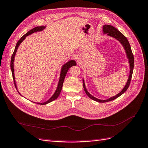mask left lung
Wrapping results in <instances>:
<instances>
[{
	"instance_id": "left-lung-1",
	"label": "left lung",
	"mask_w": 148,
	"mask_h": 148,
	"mask_svg": "<svg viewBox=\"0 0 148 148\" xmlns=\"http://www.w3.org/2000/svg\"><path fill=\"white\" fill-rule=\"evenodd\" d=\"M103 32L104 35H105L106 34L107 36L113 38H115L116 40H118L119 42L122 44V45L123 46V49H124V50L125 51L127 57V58H128L129 66H130V72H129V75L127 81L125 86L123 87L122 90L117 95H116L115 96H113V97H110V98L106 99H98L97 98L93 97L92 95H91L90 92L88 91L86 88L84 78L82 79L84 90V91L86 93V95H88V97L89 98H90L91 99H92V100H95V101L99 102V103H105V102L112 101V100H113V99L117 98L118 97H120V96H121L122 94L124 93V92L127 91V90L128 89L129 85H130V81H131V78H132V75L134 66V56H133V53L132 52L131 47H130V43L129 42L128 40L127 39V38L124 35H123L122 33L120 32L117 29L115 28V27H113V26H111L110 25H105L103 26Z\"/></svg>"
}]
</instances>
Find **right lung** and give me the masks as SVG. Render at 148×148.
<instances>
[{
  "mask_svg": "<svg viewBox=\"0 0 148 148\" xmlns=\"http://www.w3.org/2000/svg\"><path fill=\"white\" fill-rule=\"evenodd\" d=\"M45 28H46V26H37V27H34L33 29L29 31V32H27V33H26L25 35H23L21 38V39L18 41V43H16V47H15L14 51V53H13L12 56V57H11V71H12V77H13L14 82V84H15V87H16L17 91H18V92H19V94L20 95H21L19 91L18 90V88H17L16 82V79H15L14 65V58H15V56H16V52H17V50H18V48H19V47L20 45V44L21 43L23 42V41L26 39V36H29L30 35H32V34H33L34 33L42 32V31H43ZM74 66H76V62H75V61L74 60H69L68 62H67L66 64H63L62 66V67H61V69H60V77H59V79H58L57 86L56 90V91H55L53 95L51 96V97L49 99H48L47 101H45V102H42V103L33 102V103H36L40 104V105H46V104L49 103H50L51 101H53V100H55V99H56L58 97V96H59L60 92H61L62 88L63 83H64V81L65 77H66V74L67 73L69 69L71 67H73ZM22 97H23V96H22Z\"/></svg>",
  "mask_w": 148,
  "mask_h": 148,
  "instance_id": "1",
  "label": "right lung"
}]
</instances>
